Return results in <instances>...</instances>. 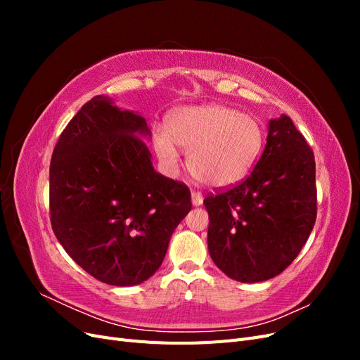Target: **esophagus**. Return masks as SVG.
<instances>
[{
  "label": "esophagus",
  "mask_w": 360,
  "mask_h": 360,
  "mask_svg": "<svg viewBox=\"0 0 360 360\" xmlns=\"http://www.w3.org/2000/svg\"><path fill=\"white\" fill-rule=\"evenodd\" d=\"M202 195L197 191H192V204L193 205H201L202 204Z\"/></svg>",
  "instance_id": "obj_1"
}]
</instances>
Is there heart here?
Listing matches in <instances>:
<instances>
[{
    "mask_svg": "<svg viewBox=\"0 0 360 360\" xmlns=\"http://www.w3.org/2000/svg\"><path fill=\"white\" fill-rule=\"evenodd\" d=\"M153 144L167 167L179 163L177 146L188 153V168L195 179L225 189L254 168L264 146V127L257 117L230 106H192L171 114L167 130H155Z\"/></svg>",
    "mask_w": 360,
    "mask_h": 360,
    "instance_id": "1",
    "label": "heart"
}]
</instances>
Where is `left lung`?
Listing matches in <instances>:
<instances>
[{
  "mask_svg": "<svg viewBox=\"0 0 360 360\" xmlns=\"http://www.w3.org/2000/svg\"><path fill=\"white\" fill-rule=\"evenodd\" d=\"M213 263L238 282L282 274L317 219L314 151L291 122L270 120L263 155L234 186L204 198Z\"/></svg>",
  "mask_w": 360,
  "mask_h": 360,
  "instance_id": "obj_1",
  "label": "left lung"
}]
</instances>
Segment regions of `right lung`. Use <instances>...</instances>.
I'll return each instance as SVG.
<instances>
[{"mask_svg":"<svg viewBox=\"0 0 360 360\" xmlns=\"http://www.w3.org/2000/svg\"><path fill=\"white\" fill-rule=\"evenodd\" d=\"M146 118L94 96L53 148L51 225L66 252L103 284L136 285L165 258L192 209L186 184L151 165Z\"/></svg>","mask_w":360,"mask_h":360,"instance_id":"right-lung-1","label":"right lung"}]
</instances>
